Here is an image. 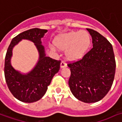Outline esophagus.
I'll return each instance as SVG.
<instances>
[{"label":"esophagus","instance_id":"34e87169","mask_svg":"<svg viewBox=\"0 0 122 122\" xmlns=\"http://www.w3.org/2000/svg\"><path fill=\"white\" fill-rule=\"evenodd\" d=\"M60 67H61V68H63V67H67V64L64 62V61H62L61 63V65H60Z\"/></svg>","mask_w":122,"mask_h":122}]
</instances>
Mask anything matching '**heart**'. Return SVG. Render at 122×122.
<instances>
[{
	"instance_id": "1",
	"label": "heart",
	"mask_w": 122,
	"mask_h": 122,
	"mask_svg": "<svg viewBox=\"0 0 122 122\" xmlns=\"http://www.w3.org/2000/svg\"><path fill=\"white\" fill-rule=\"evenodd\" d=\"M92 37L86 30L71 31L56 37L55 45L61 51H66V58L70 61L80 60L88 52L92 45ZM55 51L53 47L51 48Z\"/></svg>"
}]
</instances>
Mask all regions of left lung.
<instances>
[{"mask_svg": "<svg viewBox=\"0 0 122 122\" xmlns=\"http://www.w3.org/2000/svg\"><path fill=\"white\" fill-rule=\"evenodd\" d=\"M93 48L80 61L69 63V86L74 96L85 103L96 102L107 94L113 82L115 60L113 46L98 32L87 29Z\"/></svg>", "mask_w": 122, "mask_h": 122, "instance_id": "left-lung-1", "label": "left lung"}]
</instances>
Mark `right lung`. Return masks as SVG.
Segmentation results:
<instances>
[{
  "label": "right lung",
  "mask_w": 122,
  "mask_h": 122,
  "mask_svg": "<svg viewBox=\"0 0 122 122\" xmlns=\"http://www.w3.org/2000/svg\"><path fill=\"white\" fill-rule=\"evenodd\" d=\"M47 31L37 28L24 31L13 38L7 51L5 61L6 82L13 96L21 102L31 103L40 100L45 95L53 76L59 70L61 61L46 56L44 46L41 44V38ZM22 39L34 43L39 54L36 65L26 74L16 71L10 62L13 47Z\"/></svg>",
  "instance_id": "add662e5"
}]
</instances>
